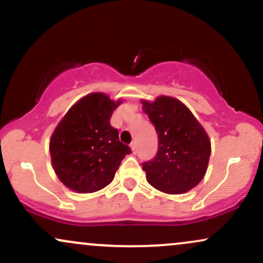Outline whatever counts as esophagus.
<instances>
[{
  "instance_id": "1",
  "label": "esophagus",
  "mask_w": 263,
  "mask_h": 263,
  "mask_svg": "<svg viewBox=\"0 0 263 263\" xmlns=\"http://www.w3.org/2000/svg\"><path fill=\"white\" fill-rule=\"evenodd\" d=\"M129 147H131L132 153H136V152H137V144H136V142H135V141L132 142L131 144H129Z\"/></svg>"
}]
</instances>
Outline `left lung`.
I'll return each instance as SVG.
<instances>
[{
  "instance_id": "obj_1",
  "label": "left lung",
  "mask_w": 263,
  "mask_h": 263,
  "mask_svg": "<svg viewBox=\"0 0 263 263\" xmlns=\"http://www.w3.org/2000/svg\"><path fill=\"white\" fill-rule=\"evenodd\" d=\"M142 110L158 134V152L143 163L146 179L167 194H183L203 180L211 153L205 128L182 101L161 95L141 100Z\"/></svg>"
}]
</instances>
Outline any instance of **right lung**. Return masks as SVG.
Masks as SVG:
<instances>
[{
  "mask_svg": "<svg viewBox=\"0 0 263 263\" xmlns=\"http://www.w3.org/2000/svg\"><path fill=\"white\" fill-rule=\"evenodd\" d=\"M122 104L104 92L81 98L62 117L49 141L52 167L58 179L75 193L98 192L114 180L122 159L131 151L110 125Z\"/></svg>",
  "mask_w": 263,
  "mask_h": 263,
  "instance_id": "add662e5",
  "label": "right lung"
}]
</instances>
